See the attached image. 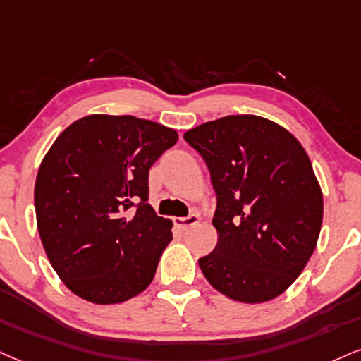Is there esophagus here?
<instances>
[{"instance_id":"esophagus-1","label":"esophagus","mask_w":361,"mask_h":361,"mask_svg":"<svg viewBox=\"0 0 361 361\" xmlns=\"http://www.w3.org/2000/svg\"><path fill=\"white\" fill-rule=\"evenodd\" d=\"M199 222V214H192L188 216V217H173V224H176V228H179L180 231H188L189 228H192Z\"/></svg>"}]
</instances>
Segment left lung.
Here are the masks:
<instances>
[{
    "label": "left lung",
    "mask_w": 361,
    "mask_h": 361,
    "mask_svg": "<svg viewBox=\"0 0 361 361\" xmlns=\"http://www.w3.org/2000/svg\"><path fill=\"white\" fill-rule=\"evenodd\" d=\"M184 139L206 160L217 194V244L199 259L211 286L266 303L295 283L317 247L323 194L293 133L257 115H228Z\"/></svg>",
    "instance_id": "left-lung-1"
}]
</instances>
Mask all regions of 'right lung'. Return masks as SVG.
<instances>
[{"label": "right lung", "mask_w": 361, "mask_h": 361, "mask_svg": "<svg viewBox=\"0 0 361 361\" xmlns=\"http://www.w3.org/2000/svg\"><path fill=\"white\" fill-rule=\"evenodd\" d=\"M177 139L152 120L95 114L66 127L43 157L35 182L39 239L82 300L123 303L152 283L172 221L147 202L149 169Z\"/></svg>", "instance_id": "obj_1"}]
</instances>
